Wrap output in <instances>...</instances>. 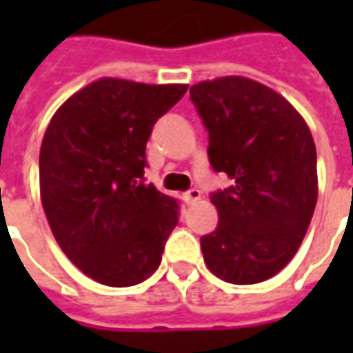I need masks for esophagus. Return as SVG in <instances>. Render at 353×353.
<instances>
[{"instance_id": "1", "label": "esophagus", "mask_w": 353, "mask_h": 353, "mask_svg": "<svg viewBox=\"0 0 353 353\" xmlns=\"http://www.w3.org/2000/svg\"><path fill=\"white\" fill-rule=\"evenodd\" d=\"M200 196H202V192L198 190V188H190V190H186L183 194V198L190 204V202H196V200H200Z\"/></svg>"}]
</instances>
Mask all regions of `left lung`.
Returning <instances> with one entry per match:
<instances>
[{
  "label": "left lung",
  "instance_id": "left-lung-1",
  "mask_svg": "<svg viewBox=\"0 0 353 353\" xmlns=\"http://www.w3.org/2000/svg\"><path fill=\"white\" fill-rule=\"evenodd\" d=\"M208 131V159L232 186L212 192L218 228L200 237L216 277L253 285L277 275L312 220L316 147L299 112L275 90L225 76L190 88Z\"/></svg>",
  "mask_w": 353,
  "mask_h": 353
}]
</instances>
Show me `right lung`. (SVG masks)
<instances>
[{"instance_id":"right-lung-1","label":"right lung","mask_w":353,"mask_h":353,"mask_svg":"<svg viewBox=\"0 0 353 353\" xmlns=\"http://www.w3.org/2000/svg\"><path fill=\"white\" fill-rule=\"evenodd\" d=\"M186 92L102 78L76 92L48 123L41 200L64 255L108 287L137 285L161 263L179 224L176 198L145 183L151 129Z\"/></svg>"}]
</instances>
